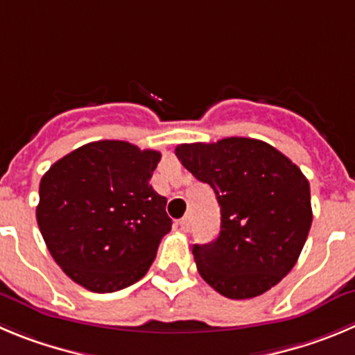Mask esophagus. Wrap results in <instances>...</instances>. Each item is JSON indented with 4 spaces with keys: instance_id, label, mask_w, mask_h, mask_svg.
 <instances>
[{
    "instance_id": "34e87169",
    "label": "esophagus",
    "mask_w": 355,
    "mask_h": 355,
    "mask_svg": "<svg viewBox=\"0 0 355 355\" xmlns=\"http://www.w3.org/2000/svg\"><path fill=\"white\" fill-rule=\"evenodd\" d=\"M178 226H180L182 231H189V226H191V217L185 215L184 218H180V220H178Z\"/></svg>"
}]
</instances>
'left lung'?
<instances>
[{
	"instance_id": "8db88e82",
	"label": "left lung",
	"mask_w": 355,
	"mask_h": 355,
	"mask_svg": "<svg viewBox=\"0 0 355 355\" xmlns=\"http://www.w3.org/2000/svg\"><path fill=\"white\" fill-rule=\"evenodd\" d=\"M178 161L215 191L220 233L193 245L201 278L218 294L248 300L296 264L312 226L310 184L289 157L254 138L182 144Z\"/></svg>"
}]
</instances>
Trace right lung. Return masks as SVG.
Returning <instances> with one entry per match:
<instances>
[{
  "label": "right lung",
  "mask_w": 355,
  "mask_h": 355,
  "mask_svg": "<svg viewBox=\"0 0 355 355\" xmlns=\"http://www.w3.org/2000/svg\"><path fill=\"white\" fill-rule=\"evenodd\" d=\"M159 161L157 150L101 140L69 152L43 175L36 220L73 282L115 293L147 273L171 230L166 198L148 184Z\"/></svg>",
  "instance_id": "1"
}]
</instances>
